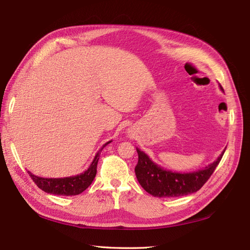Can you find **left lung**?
<instances>
[{"instance_id":"8db88e82","label":"left lung","mask_w":250,"mask_h":250,"mask_svg":"<svg viewBox=\"0 0 250 250\" xmlns=\"http://www.w3.org/2000/svg\"><path fill=\"white\" fill-rule=\"evenodd\" d=\"M220 87L224 91L221 84ZM225 150L216 161L207 167L197 172L181 174L161 168L151 161L147 155L137 148L139 156L135 167L137 179L146 192L157 197H178L195 193L211 177L222 160Z\"/></svg>"}]
</instances>
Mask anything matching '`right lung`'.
<instances>
[{"instance_id": "right-lung-1", "label": "right lung", "mask_w": 250, "mask_h": 250, "mask_svg": "<svg viewBox=\"0 0 250 250\" xmlns=\"http://www.w3.org/2000/svg\"><path fill=\"white\" fill-rule=\"evenodd\" d=\"M108 143H110V141L103 145V147L94 157V160L91 163L89 168L81 175L72 176V177L65 178H42L32 174L29 171L27 172L30 176V178L33 179V181L42 191L50 194H55V195H78V194L83 193L91 184H92V181L96 175V167L100 159L101 151Z\"/></svg>"}]
</instances>
